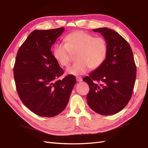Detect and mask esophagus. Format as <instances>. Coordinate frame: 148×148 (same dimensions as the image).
Masks as SVG:
<instances>
[{
	"label": "esophagus",
	"mask_w": 148,
	"mask_h": 148,
	"mask_svg": "<svg viewBox=\"0 0 148 148\" xmlns=\"http://www.w3.org/2000/svg\"><path fill=\"white\" fill-rule=\"evenodd\" d=\"M76 79H77V82H82V81L83 80H82V77H80V76H79V77H76Z\"/></svg>",
	"instance_id": "34e87169"
}]
</instances>
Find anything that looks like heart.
<instances>
[{
    "label": "heart",
    "mask_w": 148,
    "mask_h": 148,
    "mask_svg": "<svg viewBox=\"0 0 148 148\" xmlns=\"http://www.w3.org/2000/svg\"><path fill=\"white\" fill-rule=\"evenodd\" d=\"M65 44L57 42L53 48V56L62 66H68L71 60V53L77 52L78 61L66 69L67 74L82 75L89 68H98L105 61L108 54V44L101 37H95L83 31L71 32L64 38Z\"/></svg>",
    "instance_id": "1"
}]
</instances>
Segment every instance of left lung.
<instances>
[{
	"mask_svg": "<svg viewBox=\"0 0 148 148\" xmlns=\"http://www.w3.org/2000/svg\"><path fill=\"white\" fill-rule=\"evenodd\" d=\"M93 31L104 37L108 50L102 65L83 79L90 87L87 101L97 113L112 115L130 101L136 79V65L130 45L117 32L107 27Z\"/></svg>",
	"mask_w": 148,
	"mask_h": 148,
	"instance_id": "1",
	"label": "left lung"
}]
</instances>
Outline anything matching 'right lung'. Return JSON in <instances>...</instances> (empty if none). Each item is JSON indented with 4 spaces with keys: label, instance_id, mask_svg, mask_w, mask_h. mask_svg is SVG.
<instances>
[{
    "label": "right lung",
    "instance_id": "add662e5",
    "mask_svg": "<svg viewBox=\"0 0 148 148\" xmlns=\"http://www.w3.org/2000/svg\"><path fill=\"white\" fill-rule=\"evenodd\" d=\"M64 27L32 32L19 49L13 68L18 94L22 103L42 117H52L63 111L76 83L64 73L52 54L51 46Z\"/></svg>",
    "mask_w": 148,
    "mask_h": 148
}]
</instances>
